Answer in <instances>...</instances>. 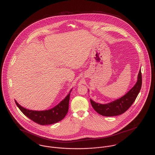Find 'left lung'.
Returning a JSON list of instances; mask_svg holds the SVG:
<instances>
[{
    "label": "left lung",
    "instance_id": "8db88e82",
    "mask_svg": "<svg viewBox=\"0 0 155 155\" xmlns=\"http://www.w3.org/2000/svg\"><path fill=\"white\" fill-rule=\"evenodd\" d=\"M142 85L141 70L138 74L135 85L125 95L107 104H100L90 99L91 104L94 109L100 114L104 116H114L124 113L127 110L135 101L138 95Z\"/></svg>",
    "mask_w": 155,
    "mask_h": 155
}]
</instances>
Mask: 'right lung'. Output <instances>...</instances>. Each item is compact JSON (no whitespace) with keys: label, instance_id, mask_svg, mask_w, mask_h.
Instances as JSON below:
<instances>
[{"label":"right lung","instance_id":"right-lung-1","mask_svg":"<svg viewBox=\"0 0 155 155\" xmlns=\"http://www.w3.org/2000/svg\"><path fill=\"white\" fill-rule=\"evenodd\" d=\"M71 90L72 89L66 98L58 104L48 110H30L22 107L15 100V102L22 113L31 120L42 125H51L60 122L66 116L68 110L70 94Z\"/></svg>","mask_w":155,"mask_h":155}]
</instances>
